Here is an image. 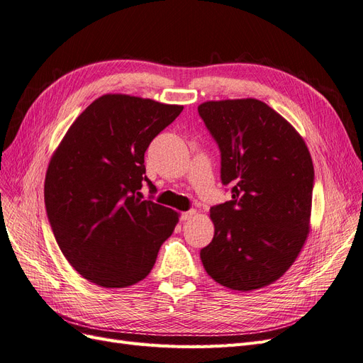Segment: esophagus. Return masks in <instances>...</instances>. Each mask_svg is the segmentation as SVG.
<instances>
[{
	"mask_svg": "<svg viewBox=\"0 0 363 363\" xmlns=\"http://www.w3.org/2000/svg\"><path fill=\"white\" fill-rule=\"evenodd\" d=\"M195 213H196V212L194 211V208H192V211H188V212L182 213V215H180V221H182V223H184V221H189L191 218H194V216H195Z\"/></svg>",
	"mask_w": 363,
	"mask_h": 363,
	"instance_id": "esophagus-1",
	"label": "esophagus"
}]
</instances>
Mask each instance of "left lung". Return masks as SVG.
<instances>
[{"instance_id":"1","label":"left lung","mask_w":363,"mask_h":363,"mask_svg":"<svg viewBox=\"0 0 363 363\" xmlns=\"http://www.w3.org/2000/svg\"><path fill=\"white\" fill-rule=\"evenodd\" d=\"M199 113L221 151L232 200L211 207L212 242L200 257L215 281L252 291L280 279L311 228L313 163L303 138L255 98L207 101Z\"/></svg>"}]
</instances>
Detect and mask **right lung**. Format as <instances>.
<instances>
[{"label":"right lung","mask_w":363,"mask_h":363,"mask_svg":"<svg viewBox=\"0 0 363 363\" xmlns=\"http://www.w3.org/2000/svg\"><path fill=\"white\" fill-rule=\"evenodd\" d=\"M183 111L145 98L108 94L74 121L45 177L51 230L72 268L103 288H127L155 267L179 213L142 200L151 140Z\"/></svg>","instance_id":"1"}]
</instances>
